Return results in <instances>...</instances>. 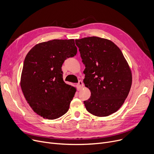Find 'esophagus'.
Masks as SVG:
<instances>
[{
	"instance_id": "obj_1",
	"label": "esophagus",
	"mask_w": 154,
	"mask_h": 154,
	"mask_svg": "<svg viewBox=\"0 0 154 154\" xmlns=\"http://www.w3.org/2000/svg\"><path fill=\"white\" fill-rule=\"evenodd\" d=\"M77 85L78 89H79V90H80V89H82V88H83V87H84V84H83L82 81H81V80H80V81L78 82V84H77Z\"/></svg>"
}]
</instances>
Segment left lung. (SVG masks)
<instances>
[{
  "instance_id": "8db88e82",
  "label": "left lung",
  "mask_w": 154,
  "mask_h": 154,
  "mask_svg": "<svg viewBox=\"0 0 154 154\" xmlns=\"http://www.w3.org/2000/svg\"><path fill=\"white\" fill-rule=\"evenodd\" d=\"M82 61L85 86L91 92L84 101L87 110L94 116L106 117L117 112L130 92L132 75L120 48L111 40L98 37L75 40Z\"/></svg>"
}]
</instances>
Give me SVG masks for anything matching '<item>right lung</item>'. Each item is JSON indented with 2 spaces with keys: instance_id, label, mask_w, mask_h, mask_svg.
<instances>
[{
  "instance_id": "right-lung-1",
  "label": "right lung",
  "mask_w": 154,
  "mask_h": 154,
  "mask_svg": "<svg viewBox=\"0 0 154 154\" xmlns=\"http://www.w3.org/2000/svg\"><path fill=\"white\" fill-rule=\"evenodd\" d=\"M77 52L74 39H54L32 47L24 60L20 87L34 112L55 119L69 110L76 88L63 82L62 66Z\"/></svg>"
}]
</instances>
